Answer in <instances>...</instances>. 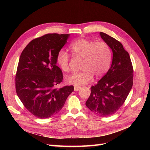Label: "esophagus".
Returning <instances> with one entry per match:
<instances>
[{
	"label": "esophagus",
	"mask_w": 150,
	"mask_h": 150,
	"mask_svg": "<svg viewBox=\"0 0 150 150\" xmlns=\"http://www.w3.org/2000/svg\"><path fill=\"white\" fill-rule=\"evenodd\" d=\"M81 88V86H74V91H78L79 90V89Z\"/></svg>",
	"instance_id": "obj_1"
}]
</instances>
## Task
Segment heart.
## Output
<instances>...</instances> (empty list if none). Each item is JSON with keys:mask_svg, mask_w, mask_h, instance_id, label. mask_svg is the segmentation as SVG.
<instances>
[{"mask_svg": "<svg viewBox=\"0 0 150 150\" xmlns=\"http://www.w3.org/2000/svg\"><path fill=\"white\" fill-rule=\"evenodd\" d=\"M74 56L83 58L81 69L83 71L66 77L69 84L83 85L91 81L93 76L101 78L110 69L111 51L104 42H98L86 39H79L70 46ZM69 56L64 50H61L57 55V62L62 71H69Z\"/></svg>", "mask_w": 150, "mask_h": 150, "instance_id": "obj_1", "label": "heart"}]
</instances>
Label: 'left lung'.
<instances>
[{"instance_id":"left-lung-1","label":"left lung","mask_w":150,"mask_h":150,"mask_svg":"<svg viewBox=\"0 0 150 150\" xmlns=\"http://www.w3.org/2000/svg\"><path fill=\"white\" fill-rule=\"evenodd\" d=\"M99 34L112 50V64L107 73L91 87L86 106L96 115L107 117L118 110L128 97L133 86V69L122 44L105 33Z\"/></svg>"}]
</instances>
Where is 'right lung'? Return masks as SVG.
<instances>
[{"mask_svg": "<svg viewBox=\"0 0 150 150\" xmlns=\"http://www.w3.org/2000/svg\"><path fill=\"white\" fill-rule=\"evenodd\" d=\"M70 34H48L36 38L22 52L16 77V89L20 100L38 118H48L59 112L73 86L56 88L63 75L56 66L57 55Z\"/></svg>", "mask_w": 150, "mask_h": 150, "instance_id": "obj_1", "label": "right lung"}]
</instances>
